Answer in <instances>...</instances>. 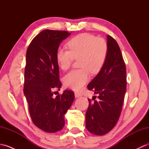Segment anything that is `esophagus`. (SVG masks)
<instances>
[{
	"label": "esophagus",
	"mask_w": 149,
	"mask_h": 149,
	"mask_svg": "<svg viewBox=\"0 0 149 149\" xmlns=\"http://www.w3.org/2000/svg\"><path fill=\"white\" fill-rule=\"evenodd\" d=\"M82 96V95L80 92H78V91H75V98H78V97H80Z\"/></svg>",
	"instance_id": "1"
}]
</instances>
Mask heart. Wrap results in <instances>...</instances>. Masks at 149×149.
Masks as SVG:
<instances>
[{"instance_id":"heart-1","label":"heart","mask_w":149,"mask_h":149,"mask_svg":"<svg viewBox=\"0 0 149 149\" xmlns=\"http://www.w3.org/2000/svg\"><path fill=\"white\" fill-rule=\"evenodd\" d=\"M69 50L59 48L56 52V61L59 68L66 70L74 60L79 59L81 69L68 73L63 78V83L67 88L79 90L89 79L92 74L99 73L104 66L107 56L108 47L102 38L89 33H82L68 41Z\"/></svg>"}]
</instances>
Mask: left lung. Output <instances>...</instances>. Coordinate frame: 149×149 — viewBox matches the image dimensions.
<instances>
[{
  "label": "left lung",
  "mask_w": 149,
  "mask_h": 149,
  "mask_svg": "<svg viewBox=\"0 0 149 149\" xmlns=\"http://www.w3.org/2000/svg\"><path fill=\"white\" fill-rule=\"evenodd\" d=\"M107 56L104 66L88 85V89L98 94L86 113V127L95 135L102 136L115 127L119 119L126 91V68L116 40L107 36ZM95 97H96L95 96Z\"/></svg>",
  "instance_id": "left-lung-1"
}]
</instances>
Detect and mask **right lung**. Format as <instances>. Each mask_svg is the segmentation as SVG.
<instances>
[{
	"instance_id": "add662e5",
	"label": "right lung",
	"mask_w": 149,
	"mask_h": 149,
	"mask_svg": "<svg viewBox=\"0 0 149 149\" xmlns=\"http://www.w3.org/2000/svg\"><path fill=\"white\" fill-rule=\"evenodd\" d=\"M65 31L45 29L31 41L27 50L24 93L32 121L42 131L54 133L63 128L65 115L74 100V93L60 90L59 70L56 52L59 44L70 35Z\"/></svg>"
}]
</instances>
